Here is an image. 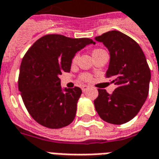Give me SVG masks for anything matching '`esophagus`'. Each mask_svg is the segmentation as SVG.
<instances>
[{"label": "esophagus", "instance_id": "1", "mask_svg": "<svg viewBox=\"0 0 159 159\" xmlns=\"http://www.w3.org/2000/svg\"><path fill=\"white\" fill-rule=\"evenodd\" d=\"M88 89H89V87H88V86L84 85L82 87V90H83V92H86Z\"/></svg>", "mask_w": 159, "mask_h": 159}]
</instances>
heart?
<instances>
[{
	"label": "heart",
	"instance_id": "b5f03b06",
	"mask_svg": "<svg viewBox=\"0 0 159 159\" xmlns=\"http://www.w3.org/2000/svg\"><path fill=\"white\" fill-rule=\"evenodd\" d=\"M98 50H95L93 53L96 52V51H98ZM77 57H78V55H76V56H74V58L72 59V62H73V63H75V62L76 61ZM79 78L80 80H82V81H83V82H89V81H91L92 80V76L89 73H83L80 75Z\"/></svg>",
	"mask_w": 159,
	"mask_h": 159
}]
</instances>
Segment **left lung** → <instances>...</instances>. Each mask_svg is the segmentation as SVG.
Segmentation results:
<instances>
[{
	"mask_svg": "<svg viewBox=\"0 0 159 159\" xmlns=\"http://www.w3.org/2000/svg\"><path fill=\"white\" fill-rule=\"evenodd\" d=\"M107 47L110 55L106 77L117 86L112 94L98 89L96 111L104 121L121 125L138 114L149 92L151 71L142 48L120 31L113 30L95 37Z\"/></svg>",
	"mask_w": 159,
	"mask_h": 159,
	"instance_id": "obj_1",
	"label": "left lung"
}]
</instances>
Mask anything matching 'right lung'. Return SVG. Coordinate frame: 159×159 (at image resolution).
<instances>
[{
    "mask_svg": "<svg viewBox=\"0 0 159 159\" xmlns=\"http://www.w3.org/2000/svg\"><path fill=\"white\" fill-rule=\"evenodd\" d=\"M90 43L94 42L88 38L47 34L23 56L18 89L27 110L41 125L59 129L74 120L82 90L78 87L62 89L59 76L70 71L76 53Z\"/></svg>",
    "mask_w": 159,
    "mask_h": 159,
    "instance_id": "add662e5",
    "label": "right lung"
}]
</instances>
